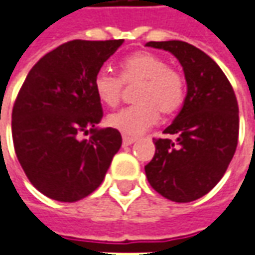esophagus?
Segmentation results:
<instances>
[{
  "instance_id": "34e87169",
  "label": "esophagus",
  "mask_w": 255,
  "mask_h": 255,
  "mask_svg": "<svg viewBox=\"0 0 255 255\" xmlns=\"http://www.w3.org/2000/svg\"><path fill=\"white\" fill-rule=\"evenodd\" d=\"M135 137H129V135H124L123 137V144L124 145H131L132 142H135Z\"/></svg>"
}]
</instances>
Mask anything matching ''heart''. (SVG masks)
<instances>
[{"label":"heart","mask_w":255,"mask_h":255,"mask_svg":"<svg viewBox=\"0 0 255 255\" xmlns=\"http://www.w3.org/2000/svg\"><path fill=\"white\" fill-rule=\"evenodd\" d=\"M124 85L134 87V106L110 114L107 123L118 131L137 135L154 126L160 111L164 116L174 114L185 98L183 74L167 65L152 52H135L120 64V77L101 68L94 77L97 97L110 107H116L124 94Z\"/></svg>","instance_id":"b5f03b06"}]
</instances>
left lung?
Segmentation results:
<instances>
[{"label":"left lung","mask_w":255,"mask_h":255,"mask_svg":"<svg viewBox=\"0 0 255 255\" xmlns=\"http://www.w3.org/2000/svg\"><path fill=\"white\" fill-rule=\"evenodd\" d=\"M170 51L183 65L187 95L183 108L164 129L174 138L154 141L155 154L145 165L149 185L175 203L210 193L223 178L238 142V104L234 90L205 52L184 41H149Z\"/></svg>","instance_id":"obj_1"}]
</instances>
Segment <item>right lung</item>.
Masks as SVG:
<instances>
[{
    "label": "right lung",
    "instance_id": "right-lung-1",
    "mask_svg": "<svg viewBox=\"0 0 255 255\" xmlns=\"http://www.w3.org/2000/svg\"><path fill=\"white\" fill-rule=\"evenodd\" d=\"M123 41H68L31 68L18 93L15 154L31 184L52 200L74 203L90 195L121 147L118 129L97 128L103 107L94 77Z\"/></svg>",
    "mask_w": 255,
    "mask_h": 255
}]
</instances>
